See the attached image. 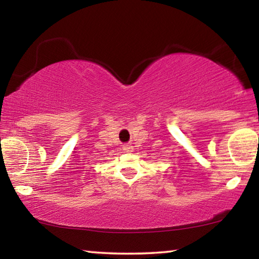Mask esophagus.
Segmentation results:
<instances>
[{"instance_id": "34e87169", "label": "esophagus", "mask_w": 259, "mask_h": 259, "mask_svg": "<svg viewBox=\"0 0 259 259\" xmlns=\"http://www.w3.org/2000/svg\"><path fill=\"white\" fill-rule=\"evenodd\" d=\"M123 151H124V152H133L134 148L130 144H124V145H123Z\"/></svg>"}]
</instances>
